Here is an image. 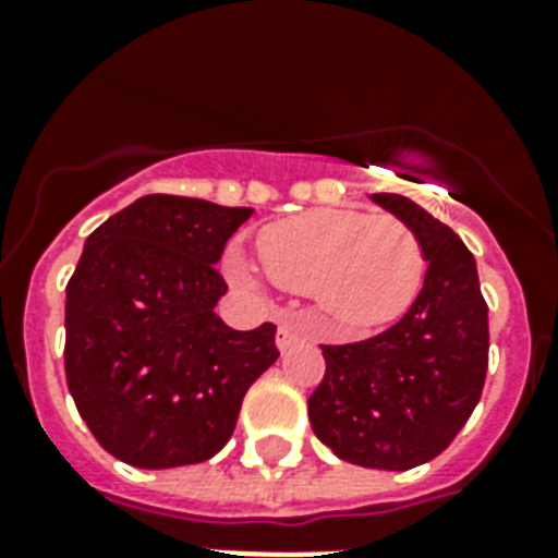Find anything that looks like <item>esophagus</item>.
<instances>
[{
	"label": "esophagus",
	"instance_id": "1",
	"mask_svg": "<svg viewBox=\"0 0 558 558\" xmlns=\"http://www.w3.org/2000/svg\"><path fill=\"white\" fill-rule=\"evenodd\" d=\"M304 339H306L304 330L298 327L295 318H289V322L280 324V330H278V348L280 350H292L295 344H301Z\"/></svg>",
	"mask_w": 558,
	"mask_h": 558
}]
</instances>
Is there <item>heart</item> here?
Masks as SVG:
<instances>
[{
    "label": "heart",
    "instance_id": "obj_1",
    "mask_svg": "<svg viewBox=\"0 0 558 558\" xmlns=\"http://www.w3.org/2000/svg\"><path fill=\"white\" fill-rule=\"evenodd\" d=\"M260 260L271 280L310 292L348 332H365L405 313L425 275L414 228L367 210H310L275 222L260 234ZM231 269L245 287L257 283L245 257H234Z\"/></svg>",
    "mask_w": 558,
    "mask_h": 558
}]
</instances>
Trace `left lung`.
Masks as SVG:
<instances>
[{
  "mask_svg": "<svg viewBox=\"0 0 558 558\" xmlns=\"http://www.w3.org/2000/svg\"><path fill=\"white\" fill-rule=\"evenodd\" d=\"M373 202L420 236L423 289L379 336L322 344L327 371L306 408L332 454L405 472L449 449L475 411L489 365V310L475 257L449 226L397 193H373Z\"/></svg>",
  "mask_w": 558,
  "mask_h": 558,
  "instance_id": "8db88e82",
  "label": "left lung"
}]
</instances>
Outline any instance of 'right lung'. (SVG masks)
<instances>
[{"label":"right lung","instance_id":"add662e5","mask_svg":"<svg viewBox=\"0 0 558 558\" xmlns=\"http://www.w3.org/2000/svg\"><path fill=\"white\" fill-rule=\"evenodd\" d=\"M252 208L150 193L95 228L65 287V381L95 440L138 469L214 458L245 390L280 356L275 324L240 332L214 306Z\"/></svg>","mask_w":558,"mask_h":558}]
</instances>
